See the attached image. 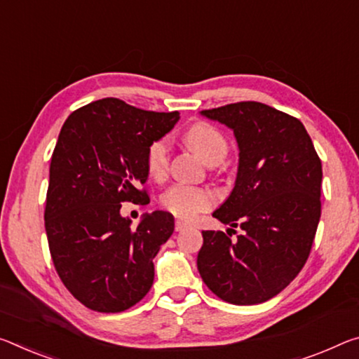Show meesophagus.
<instances>
[{
    "label": "esophagus",
    "instance_id": "1",
    "mask_svg": "<svg viewBox=\"0 0 359 359\" xmlns=\"http://www.w3.org/2000/svg\"><path fill=\"white\" fill-rule=\"evenodd\" d=\"M190 226V224L189 222H185V220H175V230L177 231H182V230H185V229H189Z\"/></svg>",
    "mask_w": 359,
    "mask_h": 359
}]
</instances>
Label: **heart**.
Returning a JSON list of instances; mask_svg holds the SVG:
<instances>
[{"label":"heart","mask_w":359,"mask_h":359,"mask_svg":"<svg viewBox=\"0 0 359 359\" xmlns=\"http://www.w3.org/2000/svg\"><path fill=\"white\" fill-rule=\"evenodd\" d=\"M185 140L208 164H217L229 151L225 135L208 123H196L187 130ZM169 168V139L153 140L147 149V169L153 179H163ZM163 208L182 219H193L214 204V195L206 189L177 184L164 191Z\"/></svg>","instance_id":"b5f03b06"}]
</instances>
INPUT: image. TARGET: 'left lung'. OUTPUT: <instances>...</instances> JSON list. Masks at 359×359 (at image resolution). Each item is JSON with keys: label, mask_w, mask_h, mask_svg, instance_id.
I'll use <instances>...</instances> for the list:
<instances>
[{"label": "left lung", "mask_w": 359, "mask_h": 359, "mask_svg": "<svg viewBox=\"0 0 359 359\" xmlns=\"http://www.w3.org/2000/svg\"><path fill=\"white\" fill-rule=\"evenodd\" d=\"M201 115L235 134V187L212 217L243 233L231 241L229 231H203L198 271L225 302H266L299 275L310 255L321 217V159L297 118L260 102Z\"/></svg>", "instance_id": "8db88e82"}]
</instances>
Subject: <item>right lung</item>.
<instances>
[{
  "mask_svg": "<svg viewBox=\"0 0 359 359\" xmlns=\"http://www.w3.org/2000/svg\"><path fill=\"white\" fill-rule=\"evenodd\" d=\"M107 97L67 118L50 158L44 226L62 283L84 306L118 313L150 291L153 259L174 231L166 210L123 217L121 203H150L147 149L179 121Z\"/></svg>",
  "mask_w": 359,
  "mask_h": 359,
  "instance_id": "right-lung-1",
  "label": "right lung"
}]
</instances>
